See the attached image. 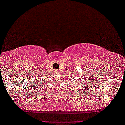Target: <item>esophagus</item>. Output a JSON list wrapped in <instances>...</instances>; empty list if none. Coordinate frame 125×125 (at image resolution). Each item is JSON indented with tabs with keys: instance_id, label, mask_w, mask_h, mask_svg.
Instances as JSON below:
<instances>
[{
	"instance_id": "obj_1",
	"label": "esophagus",
	"mask_w": 125,
	"mask_h": 125,
	"mask_svg": "<svg viewBox=\"0 0 125 125\" xmlns=\"http://www.w3.org/2000/svg\"><path fill=\"white\" fill-rule=\"evenodd\" d=\"M54 72H55L56 73H59V70H56V71H54Z\"/></svg>"
}]
</instances>
